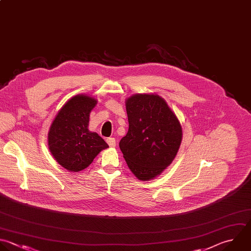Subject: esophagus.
Here are the masks:
<instances>
[{
  "label": "esophagus",
  "instance_id": "34e87169",
  "mask_svg": "<svg viewBox=\"0 0 251 251\" xmlns=\"http://www.w3.org/2000/svg\"><path fill=\"white\" fill-rule=\"evenodd\" d=\"M107 143L110 147H115L116 146V139L114 137H110V138H107Z\"/></svg>",
  "mask_w": 251,
  "mask_h": 251
}]
</instances>
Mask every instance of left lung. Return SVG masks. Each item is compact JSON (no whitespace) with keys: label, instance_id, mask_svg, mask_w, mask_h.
I'll use <instances>...</instances> for the list:
<instances>
[{"label":"left lung","instance_id":"1","mask_svg":"<svg viewBox=\"0 0 251 251\" xmlns=\"http://www.w3.org/2000/svg\"><path fill=\"white\" fill-rule=\"evenodd\" d=\"M128 131L120 141L124 158L140 180L155 178L174 161L182 139L181 126L157 94H134L126 100Z\"/></svg>","mask_w":251,"mask_h":251}]
</instances>
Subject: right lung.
<instances>
[{
	"mask_svg": "<svg viewBox=\"0 0 251 251\" xmlns=\"http://www.w3.org/2000/svg\"><path fill=\"white\" fill-rule=\"evenodd\" d=\"M93 97L78 94L58 112L48 132L49 150L55 160L70 172L86 169L109 147L96 132L89 131V115L96 106Z\"/></svg>",
	"mask_w": 251,
	"mask_h": 251,
	"instance_id": "add662e5",
	"label": "right lung"
}]
</instances>
